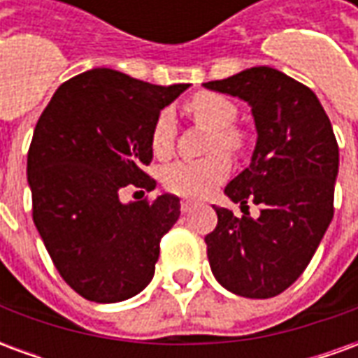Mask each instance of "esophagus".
<instances>
[{"instance_id": "1", "label": "esophagus", "mask_w": 358, "mask_h": 358, "mask_svg": "<svg viewBox=\"0 0 358 358\" xmlns=\"http://www.w3.org/2000/svg\"><path fill=\"white\" fill-rule=\"evenodd\" d=\"M195 207L194 201H189V199H184L182 201V205H180V209H182V213H192V209Z\"/></svg>"}]
</instances>
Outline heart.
Here are the masks:
<instances>
[{"label": "heart", "mask_w": 358, "mask_h": 358, "mask_svg": "<svg viewBox=\"0 0 358 358\" xmlns=\"http://www.w3.org/2000/svg\"><path fill=\"white\" fill-rule=\"evenodd\" d=\"M187 113L201 124L213 130L209 151L217 149H238L240 136L230 126L238 117V109L228 97L210 92L194 95L186 105ZM176 122L171 110L164 109L157 115L151 128V149L157 157H166L174 145ZM230 172V159L226 153H213L201 161H178L166 166L163 172L164 187L172 194L186 197H203L218 186Z\"/></svg>", "instance_id": "obj_1"}]
</instances>
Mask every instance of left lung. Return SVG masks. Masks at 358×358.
<instances>
[{
    "label": "left lung",
    "mask_w": 358,
    "mask_h": 358,
    "mask_svg": "<svg viewBox=\"0 0 358 358\" xmlns=\"http://www.w3.org/2000/svg\"><path fill=\"white\" fill-rule=\"evenodd\" d=\"M203 86L248 103L257 128L251 163L224 189L243 217L215 207L218 224L205 236L210 270L228 292L268 299L303 274L330 226L338 141L313 90L276 69ZM248 201L262 205L259 219L245 213Z\"/></svg>",
    "instance_id": "8db88e82"
}]
</instances>
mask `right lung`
Returning a JSON list of instances; mask_svg holds the SVG:
<instances>
[{"instance_id":"add662e5","label":"right lung","mask_w":358,"mask_h":358,"mask_svg":"<svg viewBox=\"0 0 358 358\" xmlns=\"http://www.w3.org/2000/svg\"><path fill=\"white\" fill-rule=\"evenodd\" d=\"M187 88L92 69L61 84L36 124L27 164L34 224L59 274L84 299H130L155 274L180 199L122 203L118 192L130 184L155 189L141 171L153 159L151 128Z\"/></svg>"}]
</instances>
